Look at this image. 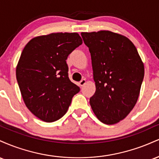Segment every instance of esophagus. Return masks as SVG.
Masks as SVG:
<instances>
[{
	"label": "esophagus",
	"mask_w": 159,
	"mask_h": 159,
	"mask_svg": "<svg viewBox=\"0 0 159 159\" xmlns=\"http://www.w3.org/2000/svg\"><path fill=\"white\" fill-rule=\"evenodd\" d=\"M86 84V80L85 79H82L81 81L79 82V84H80V86H81V87H83L84 85Z\"/></svg>",
	"instance_id": "esophagus-1"
}]
</instances>
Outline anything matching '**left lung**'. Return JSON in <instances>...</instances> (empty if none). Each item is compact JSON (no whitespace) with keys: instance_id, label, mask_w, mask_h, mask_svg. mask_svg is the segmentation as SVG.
<instances>
[{"instance_id":"left-lung-1","label":"left lung","mask_w":159,"mask_h":159,"mask_svg":"<svg viewBox=\"0 0 159 159\" xmlns=\"http://www.w3.org/2000/svg\"><path fill=\"white\" fill-rule=\"evenodd\" d=\"M89 48L96 90L90 98L102 123H119L134 107L144 77L138 50L127 37L108 30L81 33Z\"/></svg>"}]
</instances>
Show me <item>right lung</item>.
<instances>
[{
	"label": "right lung",
	"instance_id": "right-lung-1",
	"mask_svg": "<svg viewBox=\"0 0 159 159\" xmlns=\"http://www.w3.org/2000/svg\"><path fill=\"white\" fill-rule=\"evenodd\" d=\"M81 44L77 33H54L34 38L24 48L16 67L18 84L27 108L43 121L61 119L80 91L69 80L66 61Z\"/></svg>",
	"mask_w": 159,
	"mask_h": 159
}]
</instances>
